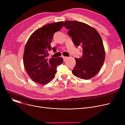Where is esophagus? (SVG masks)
Listing matches in <instances>:
<instances>
[{
    "mask_svg": "<svg viewBox=\"0 0 125 125\" xmlns=\"http://www.w3.org/2000/svg\"><path fill=\"white\" fill-rule=\"evenodd\" d=\"M62 58H63V59L64 61H65V60H66L67 59H68V57H65V56H63V57H62Z\"/></svg>",
    "mask_w": 125,
    "mask_h": 125,
    "instance_id": "1",
    "label": "esophagus"
}]
</instances>
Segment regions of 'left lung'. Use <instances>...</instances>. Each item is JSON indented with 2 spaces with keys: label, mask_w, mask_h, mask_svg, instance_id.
<instances>
[{
  "label": "left lung",
  "mask_w": 125,
  "mask_h": 125,
  "mask_svg": "<svg viewBox=\"0 0 125 125\" xmlns=\"http://www.w3.org/2000/svg\"><path fill=\"white\" fill-rule=\"evenodd\" d=\"M69 29L68 35L74 44L83 48V55L75 58L76 65L72 73L75 76L89 80L95 76L105 60V50L102 39L97 31L90 25L76 21H66L63 24Z\"/></svg>",
  "instance_id": "8db88e82"
}]
</instances>
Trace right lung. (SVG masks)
<instances>
[{"label": "right lung", "mask_w": 125, "mask_h": 125, "mask_svg": "<svg viewBox=\"0 0 125 125\" xmlns=\"http://www.w3.org/2000/svg\"><path fill=\"white\" fill-rule=\"evenodd\" d=\"M63 24L61 21L42 26L33 33L25 45L24 67L32 80L36 83L45 84L51 82L55 77L57 66L63 62L61 57L48 58L54 33L61 29ZM52 49L56 51L55 47Z\"/></svg>", "instance_id": "add662e5"}]
</instances>
